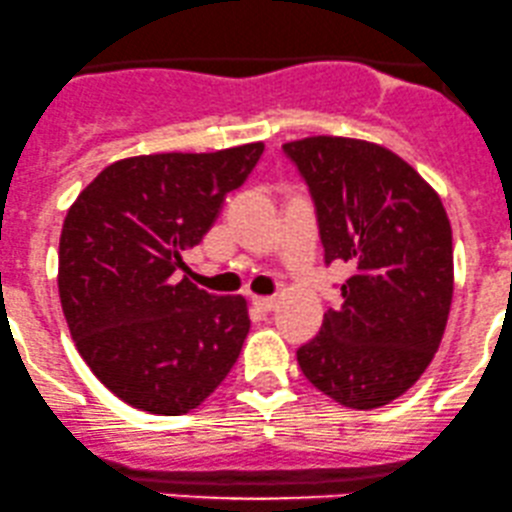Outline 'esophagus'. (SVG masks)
<instances>
[{"mask_svg":"<svg viewBox=\"0 0 512 512\" xmlns=\"http://www.w3.org/2000/svg\"><path fill=\"white\" fill-rule=\"evenodd\" d=\"M251 302H254L256 310L263 312V315H266V312H273V310H276V305H278L276 298H254Z\"/></svg>","mask_w":512,"mask_h":512,"instance_id":"esophagus-1","label":"esophagus"}]
</instances>
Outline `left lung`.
<instances>
[{
    "instance_id": "left-lung-1",
    "label": "left lung",
    "mask_w": 512,
    "mask_h": 512,
    "mask_svg": "<svg viewBox=\"0 0 512 512\" xmlns=\"http://www.w3.org/2000/svg\"><path fill=\"white\" fill-rule=\"evenodd\" d=\"M283 153L310 190L324 266L346 263L342 305L298 349L307 381L346 408L403 395L442 342L454 293L452 227L430 185L388 148L339 136Z\"/></svg>"
}]
</instances>
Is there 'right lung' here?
<instances>
[{"mask_svg": "<svg viewBox=\"0 0 512 512\" xmlns=\"http://www.w3.org/2000/svg\"><path fill=\"white\" fill-rule=\"evenodd\" d=\"M263 144L153 153L112 163L65 217L58 290L85 364L117 398L183 415L227 378L251 320L239 295L180 278L227 192L249 178Z\"/></svg>", "mask_w": 512, "mask_h": 512, "instance_id": "add662e5", "label": "right lung"}]
</instances>
